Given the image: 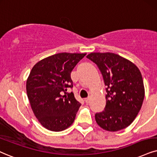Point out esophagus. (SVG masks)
<instances>
[{"label": "esophagus", "instance_id": "obj_1", "mask_svg": "<svg viewBox=\"0 0 157 157\" xmlns=\"http://www.w3.org/2000/svg\"><path fill=\"white\" fill-rule=\"evenodd\" d=\"M85 103H86V104H89V103H90V97H88V98H85Z\"/></svg>", "mask_w": 157, "mask_h": 157}]
</instances>
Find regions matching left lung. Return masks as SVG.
Segmentation results:
<instances>
[{"label":"left lung","mask_w":157,"mask_h":157,"mask_svg":"<svg viewBox=\"0 0 157 157\" xmlns=\"http://www.w3.org/2000/svg\"><path fill=\"white\" fill-rule=\"evenodd\" d=\"M87 58L98 67L106 86V106L95 115L97 124L110 132L127 128L138 115L145 96L139 69L114 53H90Z\"/></svg>","instance_id":"left-lung-1"}]
</instances>
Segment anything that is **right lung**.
Segmentation results:
<instances>
[{
  "mask_svg": "<svg viewBox=\"0 0 157 157\" xmlns=\"http://www.w3.org/2000/svg\"><path fill=\"white\" fill-rule=\"evenodd\" d=\"M86 53H59L39 61L32 69L26 83L30 106L41 125L60 132L74 122L81 106L72 92L71 72Z\"/></svg>",
  "mask_w": 157,
  "mask_h": 157,
  "instance_id": "right-lung-1",
  "label": "right lung"
}]
</instances>
